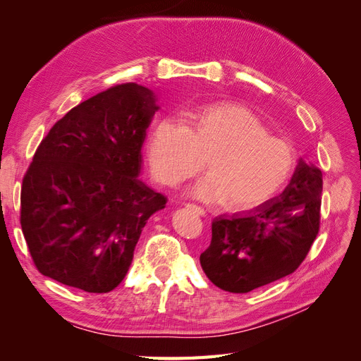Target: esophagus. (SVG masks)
Wrapping results in <instances>:
<instances>
[{
	"mask_svg": "<svg viewBox=\"0 0 361 361\" xmlns=\"http://www.w3.org/2000/svg\"><path fill=\"white\" fill-rule=\"evenodd\" d=\"M187 207H188V209H191L192 212L197 214V215H204V214H206V212H204V209H203V207H200V206H197V204L188 203V204H187Z\"/></svg>",
	"mask_w": 361,
	"mask_h": 361,
	"instance_id": "obj_1",
	"label": "esophagus"
}]
</instances>
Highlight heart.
I'll return each mask as SVG.
<instances>
[{"instance_id":"obj_1","label":"heart","mask_w":361,"mask_h":361,"mask_svg":"<svg viewBox=\"0 0 361 361\" xmlns=\"http://www.w3.org/2000/svg\"><path fill=\"white\" fill-rule=\"evenodd\" d=\"M164 118L149 138L147 158L158 182L176 187L200 170L209 176L192 188L195 197L223 202L228 211H245L276 195L290 179L297 152L247 108L207 105Z\"/></svg>"}]
</instances>
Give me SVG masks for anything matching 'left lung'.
I'll return each mask as SVG.
<instances>
[{"instance_id": "8db88e82", "label": "left lung", "mask_w": 361, "mask_h": 361, "mask_svg": "<svg viewBox=\"0 0 361 361\" xmlns=\"http://www.w3.org/2000/svg\"><path fill=\"white\" fill-rule=\"evenodd\" d=\"M321 194V170L300 159L279 197L247 215L215 218L211 245L200 255L207 279L223 290L247 293L292 274L319 232Z\"/></svg>"}]
</instances>
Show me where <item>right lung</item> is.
<instances>
[{
	"mask_svg": "<svg viewBox=\"0 0 361 361\" xmlns=\"http://www.w3.org/2000/svg\"><path fill=\"white\" fill-rule=\"evenodd\" d=\"M157 96L126 82L97 93L42 140L23 180L20 226L43 276L92 293L120 285L167 199L140 179Z\"/></svg>",
	"mask_w": 361,
	"mask_h": 361,
	"instance_id": "add662e5",
	"label": "right lung"
}]
</instances>
